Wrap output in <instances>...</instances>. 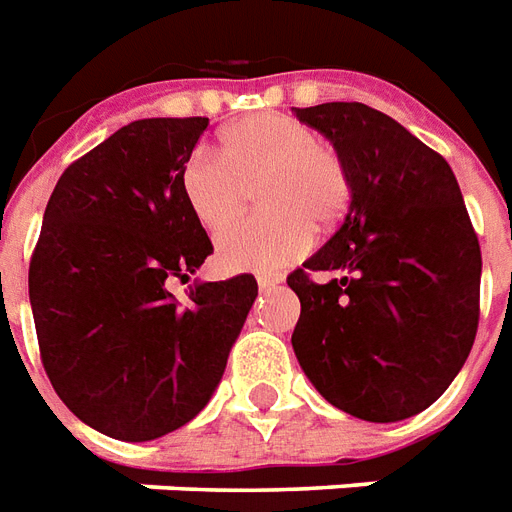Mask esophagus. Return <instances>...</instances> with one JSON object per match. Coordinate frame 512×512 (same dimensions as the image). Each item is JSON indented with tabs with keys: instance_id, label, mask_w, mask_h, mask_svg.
<instances>
[{
	"instance_id": "1",
	"label": "esophagus",
	"mask_w": 512,
	"mask_h": 512,
	"mask_svg": "<svg viewBox=\"0 0 512 512\" xmlns=\"http://www.w3.org/2000/svg\"><path fill=\"white\" fill-rule=\"evenodd\" d=\"M279 282H282L279 276H268V273H260V276H257V287H260V290H271V287H276Z\"/></svg>"
}]
</instances>
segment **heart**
Instances as JSON below:
<instances>
[{
    "label": "heart",
    "instance_id": "heart-1",
    "mask_svg": "<svg viewBox=\"0 0 512 512\" xmlns=\"http://www.w3.org/2000/svg\"><path fill=\"white\" fill-rule=\"evenodd\" d=\"M268 215L220 236L225 271H279L314 247V225L341 220L351 198L346 166L306 123L257 112L230 123L220 155L193 150L182 169V195L212 236L243 216L251 193Z\"/></svg>",
    "mask_w": 512,
    "mask_h": 512
}]
</instances>
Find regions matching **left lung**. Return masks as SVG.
<instances>
[{"instance_id": "left-lung-1", "label": "left lung", "mask_w": 512, "mask_h": 512, "mask_svg": "<svg viewBox=\"0 0 512 512\" xmlns=\"http://www.w3.org/2000/svg\"><path fill=\"white\" fill-rule=\"evenodd\" d=\"M333 142L351 182L341 228L287 276L292 349L319 395L365 421L435 403L473 349L481 244L446 158L360 101L295 109ZM331 273L314 283L311 272Z\"/></svg>"}]
</instances>
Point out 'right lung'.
Segmentation results:
<instances>
[{
    "mask_svg": "<svg viewBox=\"0 0 512 512\" xmlns=\"http://www.w3.org/2000/svg\"><path fill=\"white\" fill-rule=\"evenodd\" d=\"M209 117L134 120L85 152L50 195L29 263L39 357L66 408L115 440L198 416L257 298L252 273L169 292L212 255L182 195Z\"/></svg>",
    "mask_w": 512,
    "mask_h": 512,
    "instance_id": "add662e5",
    "label": "right lung"
}]
</instances>
